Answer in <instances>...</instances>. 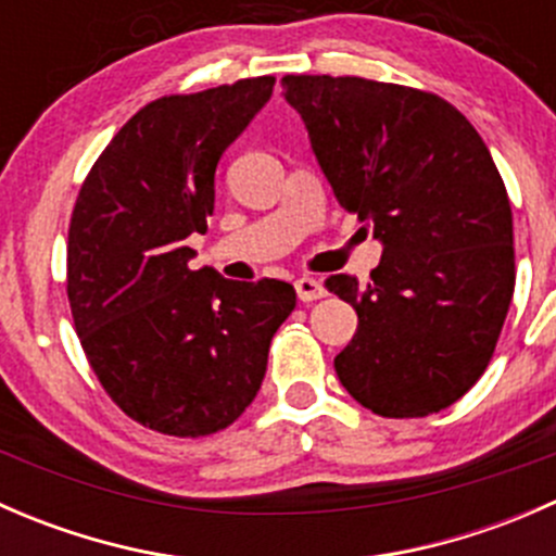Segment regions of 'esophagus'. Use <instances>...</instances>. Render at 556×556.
Instances as JSON below:
<instances>
[{
  "instance_id": "esophagus-1",
  "label": "esophagus",
  "mask_w": 556,
  "mask_h": 556,
  "mask_svg": "<svg viewBox=\"0 0 556 556\" xmlns=\"http://www.w3.org/2000/svg\"><path fill=\"white\" fill-rule=\"evenodd\" d=\"M295 293H299V299L304 301V304H309V301L323 299L325 288H323V282H317V279L301 277V279H295Z\"/></svg>"
}]
</instances>
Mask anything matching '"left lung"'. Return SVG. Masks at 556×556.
Instances as JSON below:
<instances>
[{
    "label": "left lung",
    "instance_id": "8db88e82",
    "mask_svg": "<svg viewBox=\"0 0 556 556\" xmlns=\"http://www.w3.org/2000/svg\"><path fill=\"white\" fill-rule=\"evenodd\" d=\"M336 199L384 244L371 282L333 274L355 306L336 355L341 384L379 417H428L465 395L495 355L517 282L501 172L468 117L419 88L285 75Z\"/></svg>",
    "mask_w": 556,
    "mask_h": 556
}]
</instances>
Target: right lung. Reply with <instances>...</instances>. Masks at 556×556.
Returning a JSON list of instances; mask_svg holds the SVG:
<instances>
[{
  "label": "right lung",
  "mask_w": 556,
  "mask_h": 556,
  "mask_svg": "<svg viewBox=\"0 0 556 556\" xmlns=\"http://www.w3.org/2000/svg\"><path fill=\"white\" fill-rule=\"evenodd\" d=\"M271 88V75L244 77L144 104L77 193L66 242L75 330L112 403L155 433L201 439L237 422L295 306L279 279L193 271L185 244L206 231L217 161Z\"/></svg>",
  "instance_id": "1"
}]
</instances>
